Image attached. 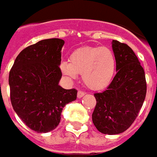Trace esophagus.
<instances>
[{
  "label": "esophagus",
  "instance_id": "obj_1",
  "mask_svg": "<svg viewBox=\"0 0 157 157\" xmlns=\"http://www.w3.org/2000/svg\"><path fill=\"white\" fill-rule=\"evenodd\" d=\"M84 94H85V93H84V91H81L79 90L78 92V94H77V96H78V98H81V97H83Z\"/></svg>",
  "mask_w": 157,
  "mask_h": 157
}]
</instances>
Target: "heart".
Instances as JSON below:
<instances>
[{
  "instance_id": "obj_1",
  "label": "heart",
  "mask_w": 157,
  "mask_h": 157,
  "mask_svg": "<svg viewBox=\"0 0 157 157\" xmlns=\"http://www.w3.org/2000/svg\"><path fill=\"white\" fill-rule=\"evenodd\" d=\"M60 70L69 79H75L78 74H82L87 87L99 90L111 84L116 71V57L105 46L82 47L70 55L69 63H61Z\"/></svg>"
}]
</instances>
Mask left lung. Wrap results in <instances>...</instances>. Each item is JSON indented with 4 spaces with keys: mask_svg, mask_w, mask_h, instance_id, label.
<instances>
[{
    "mask_svg": "<svg viewBox=\"0 0 157 157\" xmlns=\"http://www.w3.org/2000/svg\"><path fill=\"white\" fill-rule=\"evenodd\" d=\"M117 74L106 90L94 94L96 105L92 114L95 128L105 134H118L136 119L146 95L144 68L133 50L112 40Z\"/></svg>",
    "mask_w": 157,
    "mask_h": 157,
    "instance_id": "1",
    "label": "left lung"
}]
</instances>
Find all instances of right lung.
Instances as JSON below:
<instances>
[{"instance_id":"add662e5","label":"right lung","mask_w":157,"mask_h":157,"mask_svg":"<svg viewBox=\"0 0 157 157\" xmlns=\"http://www.w3.org/2000/svg\"><path fill=\"white\" fill-rule=\"evenodd\" d=\"M64 40L47 39L23 49L9 73L10 98L13 110L37 133L55 129L63 107L75 101V89L59 85Z\"/></svg>"}]
</instances>
